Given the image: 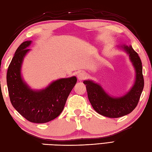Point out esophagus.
Wrapping results in <instances>:
<instances>
[{
    "label": "esophagus",
    "mask_w": 152,
    "mask_h": 152,
    "mask_svg": "<svg viewBox=\"0 0 152 152\" xmlns=\"http://www.w3.org/2000/svg\"><path fill=\"white\" fill-rule=\"evenodd\" d=\"M77 76H78V79L80 80V81H82V80L86 79V74L84 72H80Z\"/></svg>",
    "instance_id": "esophagus-1"
}]
</instances>
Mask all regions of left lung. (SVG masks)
Masks as SVG:
<instances>
[{"mask_svg":"<svg viewBox=\"0 0 152 152\" xmlns=\"http://www.w3.org/2000/svg\"><path fill=\"white\" fill-rule=\"evenodd\" d=\"M129 56L136 72L133 86L127 94L120 97H113L106 93L102 87L91 80H85L89 101L93 109L99 114L108 118H117L125 115L136 108L144 88L142 66L138 53L131 46H121Z\"/></svg>","mask_w":152,"mask_h":152,"instance_id":"1","label":"left lung"}]
</instances>
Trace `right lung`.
Returning <instances> with one entry per match:
<instances>
[{
    "label": "right lung",
    "mask_w": 152,
    "mask_h": 152,
    "mask_svg": "<svg viewBox=\"0 0 152 152\" xmlns=\"http://www.w3.org/2000/svg\"><path fill=\"white\" fill-rule=\"evenodd\" d=\"M31 41H25L15 51L8 66L6 81L12 106L23 117L37 124L53 120L63 110L66 99L75 86V76L53 82L42 90L31 89L22 79L23 61L30 49Z\"/></svg>",
    "instance_id": "add662e5"
}]
</instances>
